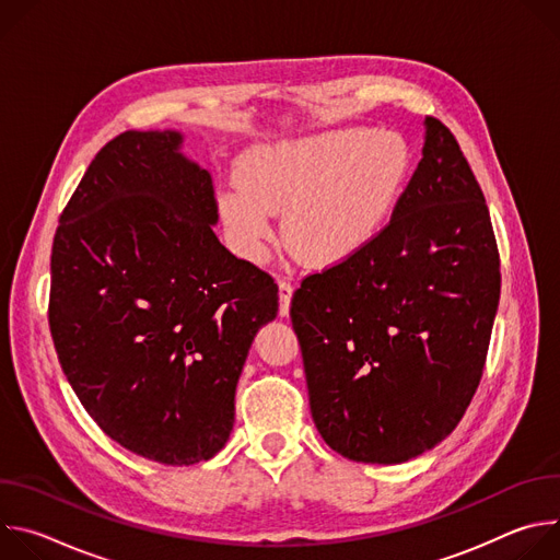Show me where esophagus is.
<instances>
[{
  "label": "esophagus",
  "mask_w": 560,
  "mask_h": 560,
  "mask_svg": "<svg viewBox=\"0 0 560 560\" xmlns=\"http://www.w3.org/2000/svg\"><path fill=\"white\" fill-rule=\"evenodd\" d=\"M294 288L288 281H279V314L288 316L290 312V299H292Z\"/></svg>",
  "instance_id": "1"
}]
</instances>
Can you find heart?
Returning a JSON list of instances; mask_svg holds the SVG:
<instances>
[{"mask_svg": "<svg viewBox=\"0 0 560 560\" xmlns=\"http://www.w3.org/2000/svg\"><path fill=\"white\" fill-rule=\"evenodd\" d=\"M410 173L406 141L387 130L339 128L253 150L242 182L219 195L230 246L261 261L283 236L312 268H335L368 250L387 225Z\"/></svg>", "mask_w": 560, "mask_h": 560, "instance_id": "heart-1", "label": "heart"}]
</instances>
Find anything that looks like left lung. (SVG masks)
<instances>
[{
	"label": "left lung",
	"mask_w": 560,
	"mask_h": 560,
	"mask_svg": "<svg viewBox=\"0 0 560 560\" xmlns=\"http://www.w3.org/2000/svg\"><path fill=\"white\" fill-rule=\"evenodd\" d=\"M421 162L376 242L292 296L324 441L359 463H406L463 419L501 296L486 197L454 135L425 117Z\"/></svg>",
	"instance_id": "left-lung-1"
}]
</instances>
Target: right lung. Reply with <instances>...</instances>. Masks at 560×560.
I'll use <instances>...</instances> for the list:
<instances>
[{
  "mask_svg": "<svg viewBox=\"0 0 560 560\" xmlns=\"http://www.w3.org/2000/svg\"><path fill=\"white\" fill-rule=\"evenodd\" d=\"M177 130H126L91 162L59 217L48 324L95 423L164 463L212 458L279 288L217 238L210 173Z\"/></svg>",
  "mask_w": 560,
  "mask_h": 560,
  "instance_id": "1",
  "label": "right lung"
}]
</instances>
